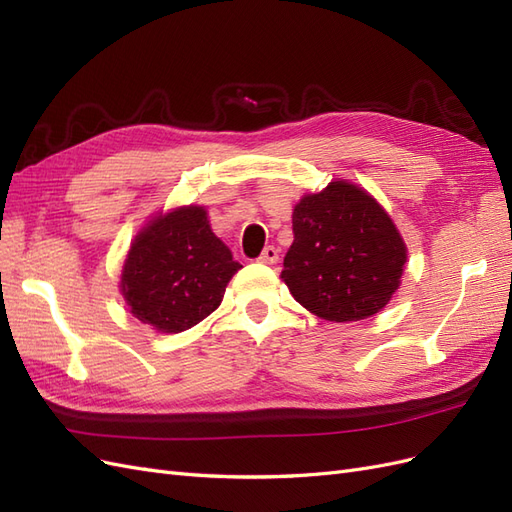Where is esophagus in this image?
Masks as SVG:
<instances>
[{"instance_id":"esophagus-1","label":"esophagus","mask_w":512,"mask_h":512,"mask_svg":"<svg viewBox=\"0 0 512 512\" xmlns=\"http://www.w3.org/2000/svg\"><path fill=\"white\" fill-rule=\"evenodd\" d=\"M277 258H280V250H277V247H273V245H269L258 256V262H262V265H275Z\"/></svg>"}]
</instances>
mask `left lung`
Segmentation results:
<instances>
[{
    "label": "left lung",
    "instance_id": "1",
    "mask_svg": "<svg viewBox=\"0 0 512 512\" xmlns=\"http://www.w3.org/2000/svg\"><path fill=\"white\" fill-rule=\"evenodd\" d=\"M294 241L282 280L309 312L331 322L378 314L399 288L406 243L376 198L331 181L292 211Z\"/></svg>",
    "mask_w": 512,
    "mask_h": 512
}]
</instances>
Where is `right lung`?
<instances>
[{"mask_svg": "<svg viewBox=\"0 0 512 512\" xmlns=\"http://www.w3.org/2000/svg\"><path fill=\"white\" fill-rule=\"evenodd\" d=\"M239 269L213 235L207 211L179 207L138 232L123 262L121 294L134 318L156 331L179 333L218 309Z\"/></svg>", "mask_w": 512, "mask_h": 512, "instance_id": "right-lung-1", "label": "right lung"}]
</instances>
